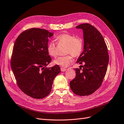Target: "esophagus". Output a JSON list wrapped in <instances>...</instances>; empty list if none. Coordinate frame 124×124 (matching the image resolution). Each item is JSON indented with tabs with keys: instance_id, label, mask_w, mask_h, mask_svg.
I'll return each instance as SVG.
<instances>
[{
	"instance_id": "34e87169",
	"label": "esophagus",
	"mask_w": 124,
	"mask_h": 124,
	"mask_svg": "<svg viewBox=\"0 0 124 124\" xmlns=\"http://www.w3.org/2000/svg\"><path fill=\"white\" fill-rule=\"evenodd\" d=\"M61 70L62 72H64L66 71V70H67V69H65V68H61Z\"/></svg>"
}]
</instances>
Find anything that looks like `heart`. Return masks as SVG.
<instances>
[{"label":"heart","mask_w":124,"mask_h":124,"mask_svg":"<svg viewBox=\"0 0 124 124\" xmlns=\"http://www.w3.org/2000/svg\"><path fill=\"white\" fill-rule=\"evenodd\" d=\"M55 41L58 45H66L65 54H70L58 57L54 60V63L63 68L68 67L73 62L72 55L74 57H77L81 55L83 48V40L80 37H75L72 34L63 33L56 36ZM47 51L50 56L56 57L57 56L56 46L54 41H50L48 43Z\"/></svg>","instance_id":"b5f03b06"}]
</instances>
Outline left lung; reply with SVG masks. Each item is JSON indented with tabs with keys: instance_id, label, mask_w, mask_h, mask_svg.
Returning <instances> with one entry per match:
<instances>
[{
	"instance_id": "1",
	"label": "left lung",
	"mask_w": 124,
	"mask_h": 124,
	"mask_svg": "<svg viewBox=\"0 0 124 124\" xmlns=\"http://www.w3.org/2000/svg\"><path fill=\"white\" fill-rule=\"evenodd\" d=\"M83 30L84 51L77 63H84L83 68L75 69L76 77L70 82V89L76 95H90L101 86L107 71L109 55L107 44L101 33L88 23L76 27Z\"/></svg>"
}]
</instances>
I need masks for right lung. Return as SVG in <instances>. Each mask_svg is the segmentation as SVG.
<instances>
[{"label":"right lung","instance_id":"obj_1","mask_svg":"<svg viewBox=\"0 0 124 124\" xmlns=\"http://www.w3.org/2000/svg\"><path fill=\"white\" fill-rule=\"evenodd\" d=\"M52 35L45 29L31 28L21 33L14 44L10 66L16 84L35 99L49 95L54 79L61 72L58 65L46 67L51 61L47 46Z\"/></svg>","mask_w":124,"mask_h":124}]
</instances>
